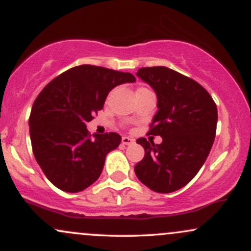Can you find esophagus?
<instances>
[{
  "instance_id": "esophagus-1",
  "label": "esophagus",
  "mask_w": 251,
  "mask_h": 251,
  "mask_svg": "<svg viewBox=\"0 0 251 251\" xmlns=\"http://www.w3.org/2000/svg\"><path fill=\"white\" fill-rule=\"evenodd\" d=\"M122 143L124 144V145H131V144L134 143V139H132V138H129V137H123Z\"/></svg>"
}]
</instances>
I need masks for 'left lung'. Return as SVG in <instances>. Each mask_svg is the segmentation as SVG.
Wrapping results in <instances>:
<instances>
[{"instance_id": "left-lung-1", "label": "left lung", "mask_w": 251, "mask_h": 251, "mask_svg": "<svg viewBox=\"0 0 251 251\" xmlns=\"http://www.w3.org/2000/svg\"><path fill=\"white\" fill-rule=\"evenodd\" d=\"M135 74L155 92L158 111L149 134L160 135L163 142L137 140L145 155L134 172L149 189L170 194L185 186L205 163L215 140L217 107L200 83L168 67H144Z\"/></svg>"}]
</instances>
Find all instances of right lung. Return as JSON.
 Returning <instances> with one entry per match:
<instances>
[{
  "instance_id": "right-lung-1",
  "label": "right lung",
  "mask_w": 251,
  "mask_h": 251,
  "mask_svg": "<svg viewBox=\"0 0 251 251\" xmlns=\"http://www.w3.org/2000/svg\"><path fill=\"white\" fill-rule=\"evenodd\" d=\"M131 73L92 65L66 71L42 89L31 107L29 134L43 174L62 191H82L101 175L106 155L122 137L88 133L86 123L102 109L118 85L134 82Z\"/></svg>"
}]
</instances>
